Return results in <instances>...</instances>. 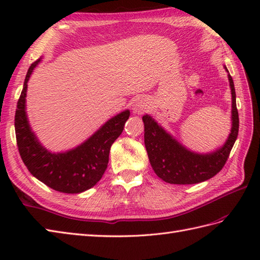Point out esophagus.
<instances>
[{"instance_id": "obj_1", "label": "esophagus", "mask_w": 260, "mask_h": 260, "mask_svg": "<svg viewBox=\"0 0 260 260\" xmlns=\"http://www.w3.org/2000/svg\"><path fill=\"white\" fill-rule=\"evenodd\" d=\"M150 108V102L146 98H140L133 104V113L136 115H141L145 113L146 110Z\"/></svg>"}]
</instances>
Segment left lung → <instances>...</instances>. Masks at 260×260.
Listing matches in <instances>:
<instances>
[{
  "instance_id": "8db88e82",
  "label": "left lung",
  "mask_w": 260,
  "mask_h": 260,
  "mask_svg": "<svg viewBox=\"0 0 260 260\" xmlns=\"http://www.w3.org/2000/svg\"><path fill=\"white\" fill-rule=\"evenodd\" d=\"M228 73L231 89V129L224 144L211 153H197L168 133L150 115L143 116L144 143L150 163L159 179L171 184H196L207 181L219 173L229 157L238 136L239 116L236 105L234 80Z\"/></svg>"
}]
</instances>
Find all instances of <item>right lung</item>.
<instances>
[{"label": "right lung", "mask_w": 260, "mask_h": 260, "mask_svg": "<svg viewBox=\"0 0 260 260\" xmlns=\"http://www.w3.org/2000/svg\"><path fill=\"white\" fill-rule=\"evenodd\" d=\"M40 61L41 59L33 62L27 70L15 110L14 127L19 153L26 169L42 183L62 193H81L102 179L107 169L110 146L123 132L129 110L108 119L75 148L60 153L48 151L33 133L25 112L27 81Z\"/></svg>", "instance_id": "right-lung-1"}]
</instances>
